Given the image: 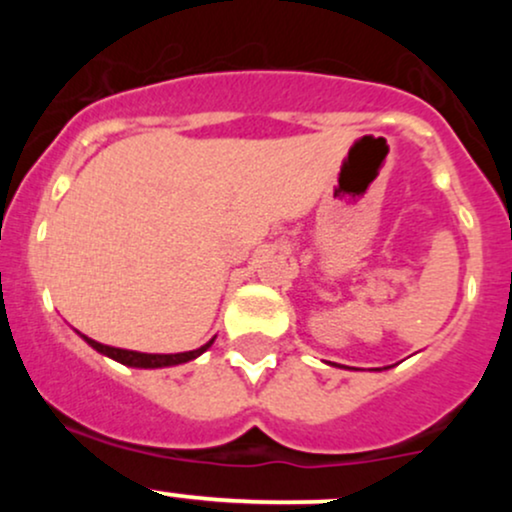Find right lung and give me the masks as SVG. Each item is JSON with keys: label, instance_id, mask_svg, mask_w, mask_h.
Returning a JSON list of instances; mask_svg holds the SVG:
<instances>
[{"label": "right lung", "instance_id": "obj_1", "mask_svg": "<svg viewBox=\"0 0 512 512\" xmlns=\"http://www.w3.org/2000/svg\"><path fill=\"white\" fill-rule=\"evenodd\" d=\"M84 339L96 351H101V354L115 358V361L125 363V366H132V368L178 366V363H187V361H192V358H197L199 354H204V351H207L209 346L214 344V339H211L209 344L199 346V349H195V351H185V354H139V351H127V349H115V346H105L101 342H96V339H88V337H84Z\"/></svg>", "mask_w": 512, "mask_h": 512}]
</instances>
